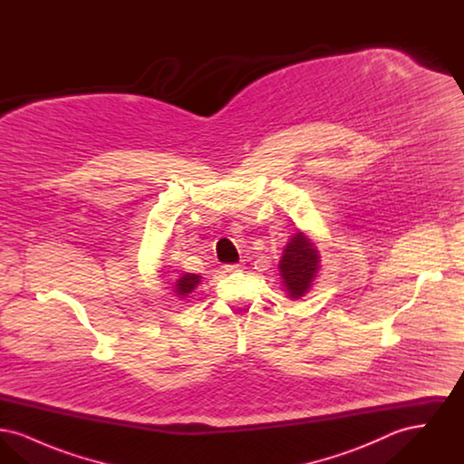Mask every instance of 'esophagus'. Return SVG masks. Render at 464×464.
I'll use <instances>...</instances> for the list:
<instances>
[{
	"instance_id": "obj_1",
	"label": "esophagus",
	"mask_w": 464,
	"mask_h": 464,
	"mask_svg": "<svg viewBox=\"0 0 464 464\" xmlns=\"http://www.w3.org/2000/svg\"><path fill=\"white\" fill-rule=\"evenodd\" d=\"M242 265H227L224 266V269L227 271V273H235V271H240L242 269Z\"/></svg>"
}]
</instances>
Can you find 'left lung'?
<instances>
[{
  "label": "left lung",
  "instance_id": "1",
  "mask_svg": "<svg viewBox=\"0 0 464 464\" xmlns=\"http://www.w3.org/2000/svg\"><path fill=\"white\" fill-rule=\"evenodd\" d=\"M278 269L290 299L306 295L320 271V252L314 242L303 231L294 233L284 248Z\"/></svg>",
  "mask_w": 464,
  "mask_h": 464
}]
</instances>
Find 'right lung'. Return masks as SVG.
<instances>
[{
	"label": "right lung",
	"instance_id": "add662e5",
	"mask_svg": "<svg viewBox=\"0 0 464 464\" xmlns=\"http://www.w3.org/2000/svg\"><path fill=\"white\" fill-rule=\"evenodd\" d=\"M201 284V276L195 275V273H182L176 280L174 285V292H176L179 299H188L191 297V294L198 288Z\"/></svg>",
	"mask_w": 464,
	"mask_h": 464
}]
</instances>
